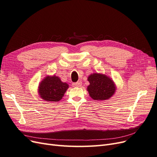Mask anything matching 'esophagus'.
<instances>
[{
    "mask_svg": "<svg viewBox=\"0 0 157 157\" xmlns=\"http://www.w3.org/2000/svg\"><path fill=\"white\" fill-rule=\"evenodd\" d=\"M81 85H82V82H80V81L73 83V86H75V87H80V86H81Z\"/></svg>",
    "mask_w": 157,
    "mask_h": 157,
    "instance_id": "1",
    "label": "esophagus"
}]
</instances>
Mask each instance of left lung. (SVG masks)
I'll return each instance as SVG.
<instances>
[{
  "instance_id": "1",
  "label": "left lung",
  "mask_w": 157,
  "mask_h": 157,
  "mask_svg": "<svg viewBox=\"0 0 157 157\" xmlns=\"http://www.w3.org/2000/svg\"><path fill=\"white\" fill-rule=\"evenodd\" d=\"M88 80L90 85L87 88L90 97L95 100H105L111 97L115 92V85L107 76L94 73L90 75Z\"/></svg>"
}]
</instances>
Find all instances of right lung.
Listing matches in <instances>:
<instances>
[{
  "mask_svg": "<svg viewBox=\"0 0 157 157\" xmlns=\"http://www.w3.org/2000/svg\"><path fill=\"white\" fill-rule=\"evenodd\" d=\"M69 85L62 82L59 77H46L40 82L39 92L41 98L47 101H58L62 98Z\"/></svg>",
  "mask_w": 157,
  "mask_h": 157,
  "instance_id": "1",
  "label": "right lung"
}]
</instances>
